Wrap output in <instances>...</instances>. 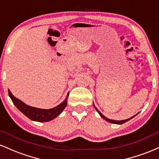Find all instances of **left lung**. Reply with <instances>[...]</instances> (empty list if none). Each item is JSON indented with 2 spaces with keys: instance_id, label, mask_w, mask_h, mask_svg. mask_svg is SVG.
Returning a JSON list of instances; mask_svg holds the SVG:
<instances>
[{
  "instance_id": "8db88e82",
  "label": "left lung",
  "mask_w": 159,
  "mask_h": 159,
  "mask_svg": "<svg viewBox=\"0 0 159 159\" xmlns=\"http://www.w3.org/2000/svg\"><path fill=\"white\" fill-rule=\"evenodd\" d=\"M94 107L95 108V109L97 110V111H98V112L99 113V115H100V117H102V118L104 119V120H106V121H108V122H109V123H111V124H124V123H126V121H128V120H131L132 118H133L135 116V115H134V116H132V117H130V118H129V119H126V120H110V119H109V118H107V117H106L105 116H104L103 115H102V114L100 112V111H99V110L97 109L96 108V106H94Z\"/></svg>"
}]
</instances>
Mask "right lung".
I'll return each mask as SVG.
<instances>
[{
    "instance_id": "add662e5",
    "label": "right lung",
    "mask_w": 159,
    "mask_h": 159,
    "mask_svg": "<svg viewBox=\"0 0 159 159\" xmlns=\"http://www.w3.org/2000/svg\"><path fill=\"white\" fill-rule=\"evenodd\" d=\"M9 96L11 98L14 105L16 106L20 112H22L24 115H26L28 118L32 120L38 121V122H48L59 116L61 113V111L66 107L67 102H68V97L69 93L67 95V98L62 102L59 105L50 109H42L38 108L33 107V106H27L19 99L16 98L13 96L10 91H8Z\"/></svg>"
}]
</instances>
